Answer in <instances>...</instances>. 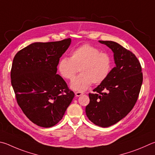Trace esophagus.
I'll use <instances>...</instances> for the list:
<instances>
[{
	"instance_id": "esophagus-1",
	"label": "esophagus",
	"mask_w": 155,
	"mask_h": 155,
	"mask_svg": "<svg viewBox=\"0 0 155 155\" xmlns=\"http://www.w3.org/2000/svg\"><path fill=\"white\" fill-rule=\"evenodd\" d=\"M83 94H84V93H83V92H76L75 93V95L77 97H79V96H81V95H82Z\"/></svg>"
}]
</instances>
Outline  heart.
<instances>
[{"mask_svg":"<svg viewBox=\"0 0 155 155\" xmlns=\"http://www.w3.org/2000/svg\"><path fill=\"white\" fill-rule=\"evenodd\" d=\"M112 66V58L108 53L84 44L72 51L70 58H61L58 70L64 78L71 80L79 69L81 74L73 79L70 87L73 91L81 92L88 89L92 83L95 85L103 83L110 73Z\"/></svg>","mask_w":155,"mask_h":155,"instance_id":"1","label":"heart"}]
</instances>
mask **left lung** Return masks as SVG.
Here are the masks:
<instances>
[{
    "mask_svg": "<svg viewBox=\"0 0 155 155\" xmlns=\"http://www.w3.org/2000/svg\"><path fill=\"white\" fill-rule=\"evenodd\" d=\"M113 52L116 66L108 78L89 94L88 119L102 127L114 125L126 117L136 104L142 84V68L133 53L114 41H99Z\"/></svg>",
    "mask_w": 155,
    "mask_h": 155,
    "instance_id": "8db88e82",
    "label": "left lung"
}]
</instances>
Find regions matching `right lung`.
Listing matches in <instances>:
<instances>
[{"label":"right lung","mask_w":155,"mask_h":155,"mask_svg":"<svg viewBox=\"0 0 155 155\" xmlns=\"http://www.w3.org/2000/svg\"><path fill=\"white\" fill-rule=\"evenodd\" d=\"M70 43V38L33 43L13 58L11 79L17 102L25 115L40 127L57 124L74 97L57 74L60 58Z\"/></svg>","instance_id":"right-lung-1"}]
</instances>
